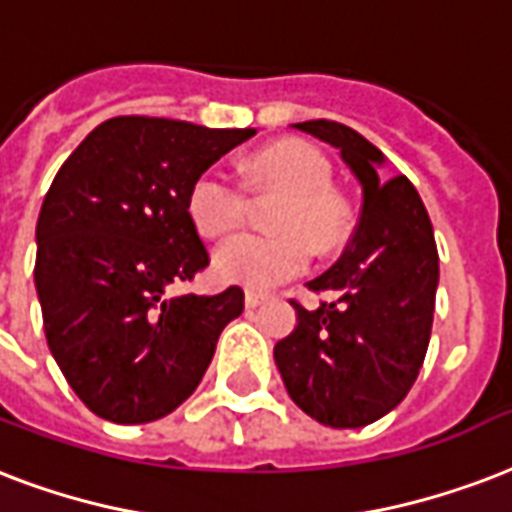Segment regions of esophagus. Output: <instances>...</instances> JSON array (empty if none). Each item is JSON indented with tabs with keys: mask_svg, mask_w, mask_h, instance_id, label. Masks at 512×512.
I'll return each instance as SVG.
<instances>
[{
	"mask_svg": "<svg viewBox=\"0 0 512 512\" xmlns=\"http://www.w3.org/2000/svg\"><path fill=\"white\" fill-rule=\"evenodd\" d=\"M265 300H268V295H260V292H247V295H244V306L252 311V308L263 306Z\"/></svg>",
	"mask_w": 512,
	"mask_h": 512,
	"instance_id": "1",
	"label": "esophagus"
}]
</instances>
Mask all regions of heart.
Segmentation results:
<instances>
[{
  "label": "heart",
  "mask_w": 512,
  "mask_h": 512,
  "mask_svg": "<svg viewBox=\"0 0 512 512\" xmlns=\"http://www.w3.org/2000/svg\"><path fill=\"white\" fill-rule=\"evenodd\" d=\"M247 185L260 195H282L271 217L273 236H236L214 252L222 282L249 290H271L308 268L311 247L335 249L349 230V209L333 190V166L303 142L265 147L249 161ZM249 195L239 179L206 169L187 193V214L209 239L228 236L247 220Z\"/></svg>",
  "instance_id": "heart-1"
}]
</instances>
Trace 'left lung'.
Segmentation results:
<instances>
[{
  "label": "left lung",
  "mask_w": 512,
  "mask_h": 512,
  "mask_svg": "<svg viewBox=\"0 0 512 512\" xmlns=\"http://www.w3.org/2000/svg\"><path fill=\"white\" fill-rule=\"evenodd\" d=\"M341 152L362 187V212L338 263L308 282L335 300L308 311L273 346L292 403L319 424L357 429L403 403L427 354L438 247L429 214L408 177L381 179L384 152L335 120L295 123Z\"/></svg>",
  "instance_id": "1"
}]
</instances>
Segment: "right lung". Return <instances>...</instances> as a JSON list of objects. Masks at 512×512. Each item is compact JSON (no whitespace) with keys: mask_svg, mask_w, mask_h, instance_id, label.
Segmentation results:
<instances>
[{"mask_svg":"<svg viewBox=\"0 0 512 512\" xmlns=\"http://www.w3.org/2000/svg\"><path fill=\"white\" fill-rule=\"evenodd\" d=\"M255 128L104 120L69 155L37 220V284L58 368L96 416L163 419L193 395L244 292L169 298L209 265L187 193Z\"/></svg>","mask_w":512,"mask_h":512,"instance_id":"1","label":"right lung"}]
</instances>
